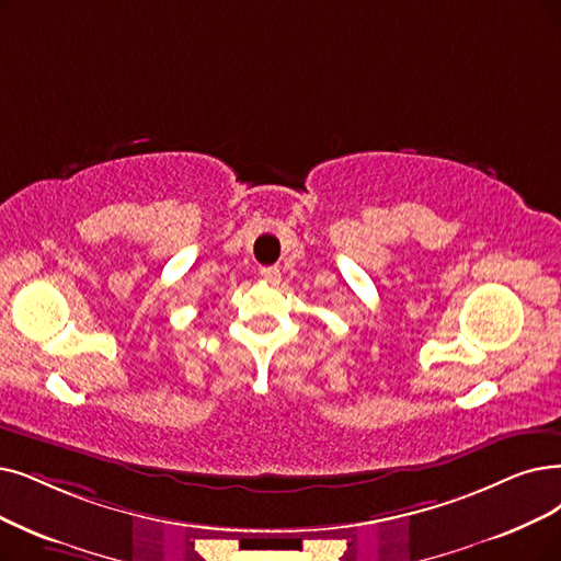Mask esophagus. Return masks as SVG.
I'll list each match as a JSON object with an SVG mask.
<instances>
[{
	"instance_id": "obj_1",
	"label": "esophagus",
	"mask_w": 561,
	"mask_h": 561,
	"mask_svg": "<svg viewBox=\"0 0 561 561\" xmlns=\"http://www.w3.org/2000/svg\"><path fill=\"white\" fill-rule=\"evenodd\" d=\"M260 276H262V280H266V283L278 285V283H280V268H278V266H264V268H260Z\"/></svg>"
}]
</instances>
